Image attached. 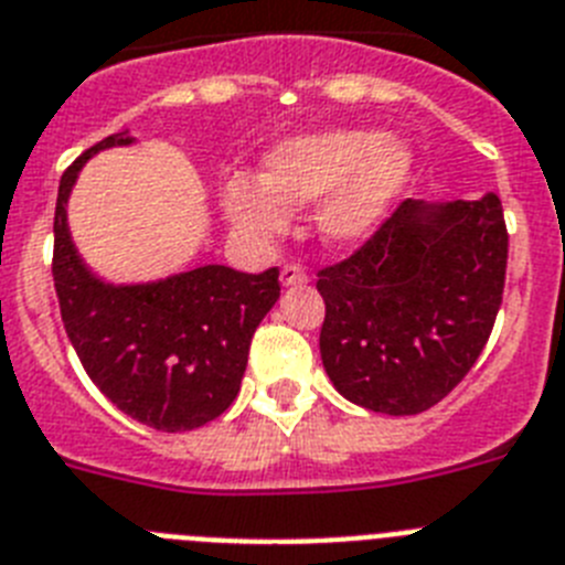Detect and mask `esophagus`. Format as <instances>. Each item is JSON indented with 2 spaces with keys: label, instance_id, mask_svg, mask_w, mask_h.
Here are the masks:
<instances>
[{
  "label": "esophagus",
  "instance_id": "esophagus-1",
  "mask_svg": "<svg viewBox=\"0 0 565 565\" xmlns=\"http://www.w3.org/2000/svg\"><path fill=\"white\" fill-rule=\"evenodd\" d=\"M281 284L284 287H298V284H307V273H303L301 267H296V264H287V267L281 269Z\"/></svg>",
  "mask_w": 565,
  "mask_h": 565
}]
</instances>
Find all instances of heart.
Masks as SVG:
<instances>
[{
	"mask_svg": "<svg viewBox=\"0 0 565 565\" xmlns=\"http://www.w3.org/2000/svg\"><path fill=\"white\" fill-rule=\"evenodd\" d=\"M415 170L398 136L375 130H321L292 136L264 156V179L235 173L224 181L222 207L235 227L273 242L289 213L316 210V233L330 249H352L384 227Z\"/></svg>",
	"mask_w": 565,
	"mask_h": 565,
	"instance_id": "obj_1",
	"label": "heart"
}]
</instances>
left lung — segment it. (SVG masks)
I'll return each instance as SVG.
<instances>
[{
  "instance_id": "1",
  "label": "left lung",
  "mask_w": 565,
  "mask_h": 565,
  "mask_svg": "<svg viewBox=\"0 0 565 565\" xmlns=\"http://www.w3.org/2000/svg\"><path fill=\"white\" fill-rule=\"evenodd\" d=\"M507 253L494 193L406 199L352 258L318 273V343L332 386L384 415H418L446 398L487 347Z\"/></svg>"
}]
</instances>
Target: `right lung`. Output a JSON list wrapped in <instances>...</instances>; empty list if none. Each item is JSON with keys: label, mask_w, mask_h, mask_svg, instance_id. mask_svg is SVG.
<instances>
[{"label": "right lung", "mask_w": 565, "mask_h": 565, "mask_svg": "<svg viewBox=\"0 0 565 565\" xmlns=\"http://www.w3.org/2000/svg\"><path fill=\"white\" fill-rule=\"evenodd\" d=\"M130 130L78 156L58 181L53 218V284L78 361L125 415L159 431L210 424L235 401L255 327L278 301V269L258 276L224 264L153 281L116 284L93 273L67 224V201L82 167Z\"/></svg>", "instance_id": "1"}]
</instances>
